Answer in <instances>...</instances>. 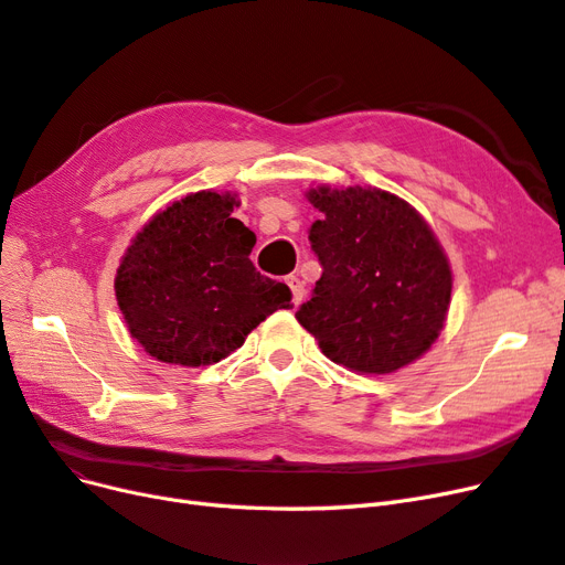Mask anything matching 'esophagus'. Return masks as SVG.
Returning <instances> with one entry per match:
<instances>
[{"label": "esophagus", "instance_id": "34e87169", "mask_svg": "<svg viewBox=\"0 0 565 565\" xmlns=\"http://www.w3.org/2000/svg\"><path fill=\"white\" fill-rule=\"evenodd\" d=\"M287 285H289V289H292L295 306H299L303 299V282L297 276H287Z\"/></svg>", "mask_w": 565, "mask_h": 565}]
</instances>
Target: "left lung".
Segmentation results:
<instances>
[{
	"label": "left lung",
	"instance_id": "obj_1",
	"mask_svg": "<svg viewBox=\"0 0 565 565\" xmlns=\"http://www.w3.org/2000/svg\"><path fill=\"white\" fill-rule=\"evenodd\" d=\"M309 228L322 276L297 320L330 361L386 374L426 353L448 316L452 273L409 204L377 188H318Z\"/></svg>",
	"mask_w": 565,
	"mask_h": 565
}]
</instances>
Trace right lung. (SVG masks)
Masks as SVG:
<instances>
[{
	"mask_svg": "<svg viewBox=\"0 0 565 565\" xmlns=\"http://www.w3.org/2000/svg\"><path fill=\"white\" fill-rule=\"evenodd\" d=\"M235 198L202 191L169 204L134 237L115 295L131 337L162 363H218L278 309L289 287L262 276L254 233L233 218Z\"/></svg>",
	"mask_w": 565,
	"mask_h": 565,
	"instance_id": "1",
	"label": "right lung"
}]
</instances>
